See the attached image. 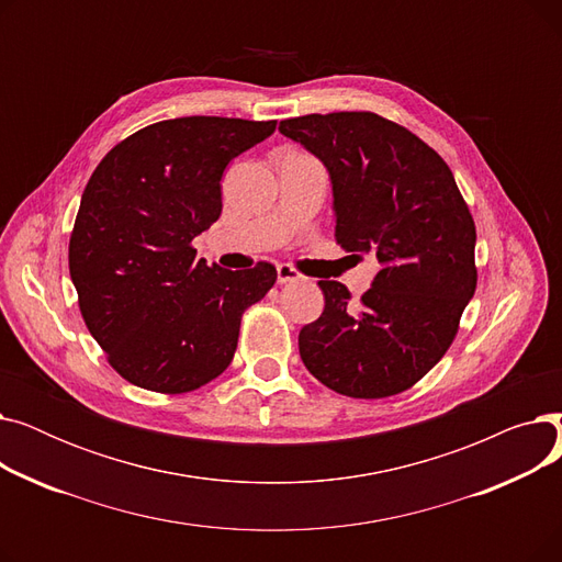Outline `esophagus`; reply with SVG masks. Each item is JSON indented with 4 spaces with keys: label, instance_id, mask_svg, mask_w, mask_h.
<instances>
[{
    "label": "esophagus",
    "instance_id": "obj_1",
    "mask_svg": "<svg viewBox=\"0 0 562 562\" xmlns=\"http://www.w3.org/2000/svg\"><path fill=\"white\" fill-rule=\"evenodd\" d=\"M303 276L296 271V269H291L289 263H280L278 266V282L280 284H286V282H296V280H301Z\"/></svg>",
    "mask_w": 562,
    "mask_h": 562
}]
</instances>
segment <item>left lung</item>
Returning a JSON list of instances; mask_svg holds the SVG:
<instances>
[{"label": "left lung", "mask_w": 562, "mask_h": 562, "mask_svg": "<svg viewBox=\"0 0 562 562\" xmlns=\"http://www.w3.org/2000/svg\"><path fill=\"white\" fill-rule=\"evenodd\" d=\"M280 132L326 166L337 244L380 263L360 303L341 282H318L326 307L301 330V358L344 396L405 392L449 350L476 291V227L453 172L371 111L289 117Z\"/></svg>", "instance_id": "1"}]
</instances>
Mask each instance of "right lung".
Segmentation results:
<instances>
[{
    "label": "right lung",
    "instance_id": "right-lung-1",
    "mask_svg": "<svg viewBox=\"0 0 562 562\" xmlns=\"http://www.w3.org/2000/svg\"><path fill=\"white\" fill-rule=\"evenodd\" d=\"M276 121L189 115L132 134L88 180L70 236L79 310L109 364L132 385L193 392L221 375L241 314L276 284V266L227 271L191 241L218 221L227 164Z\"/></svg>",
    "mask_w": 562,
    "mask_h": 562
}]
</instances>
